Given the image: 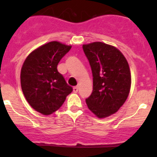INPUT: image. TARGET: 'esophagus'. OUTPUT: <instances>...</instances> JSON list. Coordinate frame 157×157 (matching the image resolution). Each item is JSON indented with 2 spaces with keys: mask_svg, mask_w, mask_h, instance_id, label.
Here are the masks:
<instances>
[{
  "mask_svg": "<svg viewBox=\"0 0 157 157\" xmlns=\"http://www.w3.org/2000/svg\"><path fill=\"white\" fill-rule=\"evenodd\" d=\"M73 91H74V93H78V87L75 86L74 88H73Z\"/></svg>",
  "mask_w": 157,
  "mask_h": 157,
  "instance_id": "34e87169",
  "label": "esophagus"
}]
</instances>
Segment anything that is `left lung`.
Segmentation results:
<instances>
[{
    "instance_id": "1",
    "label": "left lung",
    "mask_w": 157,
    "mask_h": 157,
    "mask_svg": "<svg viewBox=\"0 0 157 157\" xmlns=\"http://www.w3.org/2000/svg\"><path fill=\"white\" fill-rule=\"evenodd\" d=\"M93 74V92L86 99L89 109L98 118L114 114L124 104L131 85L130 67L116 47L93 42L82 45Z\"/></svg>"
}]
</instances>
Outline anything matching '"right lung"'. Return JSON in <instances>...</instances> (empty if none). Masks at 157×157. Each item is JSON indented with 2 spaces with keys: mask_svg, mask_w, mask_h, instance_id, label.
I'll use <instances>...</instances> for the list:
<instances>
[{
  "mask_svg": "<svg viewBox=\"0 0 157 157\" xmlns=\"http://www.w3.org/2000/svg\"><path fill=\"white\" fill-rule=\"evenodd\" d=\"M71 48L51 41L30 52L23 63L22 90L29 105L41 114L48 116L58 110L73 90L57 71L58 63Z\"/></svg>",
  "mask_w": 157,
  "mask_h": 157,
  "instance_id": "1",
  "label": "right lung"
}]
</instances>
